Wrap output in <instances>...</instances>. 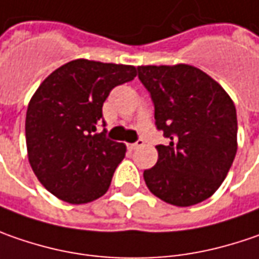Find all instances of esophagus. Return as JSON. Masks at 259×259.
Listing matches in <instances>:
<instances>
[{
	"label": "esophagus",
	"instance_id": "1",
	"mask_svg": "<svg viewBox=\"0 0 259 259\" xmlns=\"http://www.w3.org/2000/svg\"><path fill=\"white\" fill-rule=\"evenodd\" d=\"M141 146H143V141H142V139H139L138 142H135V143H129V145H127V148H129L130 151H136V149H139Z\"/></svg>",
	"mask_w": 259,
	"mask_h": 259
}]
</instances>
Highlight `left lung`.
Masks as SVG:
<instances>
[{
  "mask_svg": "<svg viewBox=\"0 0 259 259\" xmlns=\"http://www.w3.org/2000/svg\"><path fill=\"white\" fill-rule=\"evenodd\" d=\"M151 93L155 124L169 139L143 178L153 196L187 207L213 196L238 149L236 108L229 94L196 66H138Z\"/></svg>",
  "mask_w": 259,
  "mask_h": 259,
  "instance_id": "1",
  "label": "left lung"
}]
</instances>
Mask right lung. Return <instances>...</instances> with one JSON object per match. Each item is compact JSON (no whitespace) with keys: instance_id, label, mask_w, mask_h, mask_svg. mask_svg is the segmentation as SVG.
I'll list each match as a JSON object with an SVG mask.
<instances>
[{"instance_id":"right-lung-1","label":"right lung","mask_w":259,"mask_h":259,"mask_svg":"<svg viewBox=\"0 0 259 259\" xmlns=\"http://www.w3.org/2000/svg\"><path fill=\"white\" fill-rule=\"evenodd\" d=\"M136 75L132 65L75 59L36 90L26 114L28 162L53 196L84 204L107 193L126 146L97 127L106 126L103 104L110 91Z\"/></svg>"}]
</instances>
